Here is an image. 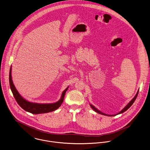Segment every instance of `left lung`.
Listing matches in <instances>:
<instances>
[{"instance_id": "left-lung-1", "label": "left lung", "mask_w": 150, "mask_h": 150, "mask_svg": "<svg viewBox=\"0 0 150 150\" xmlns=\"http://www.w3.org/2000/svg\"><path fill=\"white\" fill-rule=\"evenodd\" d=\"M138 93H139V90H138V91H137V94H136V96H135V97L130 101V103L120 111V112L118 114H116V115H107V114H104V113H103V112H101V111H98L97 108H96L93 105H91L90 104V106H91V108L93 110H94L96 112H97V113H98V114H101V115H107V116H115V115H118V114H122V113H123V112H124L125 111H126L127 110H128L130 107H131V105L133 104V103L134 102V101H135V100L136 99V98H137V95H138Z\"/></svg>"}]
</instances>
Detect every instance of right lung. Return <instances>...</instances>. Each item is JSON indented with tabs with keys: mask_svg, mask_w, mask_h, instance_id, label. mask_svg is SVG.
I'll return each mask as SVG.
<instances>
[{
	"mask_svg": "<svg viewBox=\"0 0 150 150\" xmlns=\"http://www.w3.org/2000/svg\"><path fill=\"white\" fill-rule=\"evenodd\" d=\"M11 67L10 69L9 72V83L10 86L13 94L17 101L18 105L25 111H28L33 114H39L43 113H47L55 111L59 108L64 101V96L65 94L66 91L68 89V88L62 92L61 97L58 102L53 104H36L30 103L25 99H24L18 93L17 90H16L11 78Z\"/></svg>",
	"mask_w": 150,
	"mask_h": 150,
	"instance_id": "add662e5",
	"label": "right lung"
}]
</instances>
